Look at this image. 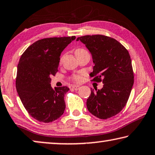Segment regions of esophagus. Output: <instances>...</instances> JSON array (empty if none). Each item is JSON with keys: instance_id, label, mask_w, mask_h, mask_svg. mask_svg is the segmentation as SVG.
Masks as SVG:
<instances>
[{"instance_id": "1", "label": "esophagus", "mask_w": 155, "mask_h": 155, "mask_svg": "<svg viewBox=\"0 0 155 155\" xmlns=\"http://www.w3.org/2000/svg\"><path fill=\"white\" fill-rule=\"evenodd\" d=\"M72 88L74 90H78L80 88V86H78V85H73Z\"/></svg>"}]
</instances>
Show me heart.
<instances>
[{
	"instance_id": "heart-1",
	"label": "heart",
	"mask_w": 155,
	"mask_h": 155,
	"mask_svg": "<svg viewBox=\"0 0 155 155\" xmlns=\"http://www.w3.org/2000/svg\"><path fill=\"white\" fill-rule=\"evenodd\" d=\"M84 52H87V51H86V50L84 48H78L75 50V53L76 55H77V54H78L84 53ZM61 61H62V58H61L60 60H59V63H61ZM82 79H83L82 74H74L71 77V80H72L73 81H74V82H82Z\"/></svg>"
}]
</instances>
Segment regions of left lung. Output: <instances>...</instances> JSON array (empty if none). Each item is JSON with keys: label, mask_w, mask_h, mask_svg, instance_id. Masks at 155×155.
I'll use <instances>...</instances> for the list:
<instances>
[{"label": "left lung", "mask_w": 155, "mask_h": 155, "mask_svg": "<svg viewBox=\"0 0 155 155\" xmlns=\"http://www.w3.org/2000/svg\"><path fill=\"white\" fill-rule=\"evenodd\" d=\"M79 40L92 54L95 66L90 74L91 81L103 83L101 90L91 89L88 110L100 119L112 117L124 108L134 84L129 52L117 40L105 35H85Z\"/></svg>", "instance_id": "obj_1"}]
</instances>
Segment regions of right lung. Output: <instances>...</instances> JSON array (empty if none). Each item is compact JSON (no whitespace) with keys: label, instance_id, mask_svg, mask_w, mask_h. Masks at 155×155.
<instances>
[{"label":"right lung","instance_id":"right-lung-1","mask_svg":"<svg viewBox=\"0 0 155 155\" xmlns=\"http://www.w3.org/2000/svg\"><path fill=\"white\" fill-rule=\"evenodd\" d=\"M75 36L45 38L25 50L17 66L16 91L28 113L36 120L51 123L64 114L68 87L51 86L58 71L60 54Z\"/></svg>","mask_w":155,"mask_h":155}]
</instances>
